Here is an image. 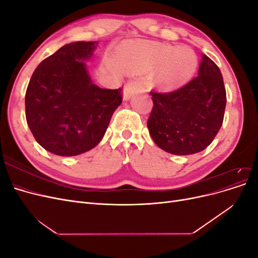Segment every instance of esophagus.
I'll return each instance as SVG.
<instances>
[{
	"mask_svg": "<svg viewBox=\"0 0 258 258\" xmlns=\"http://www.w3.org/2000/svg\"><path fill=\"white\" fill-rule=\"evenodd\" d=\"M142 88V85L139 81H131L124 85L122 90V98L123 100H129L130 98L134 97L136 93H138Z\"/></svg>",
	"mask_w": 258,
	"mask_h": 258,
	"instance_id": "esophagus-1",
	"label": "esophagus"
}]
</instances>
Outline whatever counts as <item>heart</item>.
<instances>
[{
	"mask_svg": "<svg viewBox=\"0 0 258 258\" xmlns=\"http://www.w3.org/2000/svg\"><path fill=\"white\" fill-rule=\"evenodd\" d=\"M134 68L142 71L157 69L155 82L162 90H172L188 81L197 67V57L187 47L137 43L127 46Z\"/></svg>",
	"mask_w": 258,
	"mask_h": 258,
	"instance_id": "b5f03b06",
	"label": "heart"
}]
</instances>
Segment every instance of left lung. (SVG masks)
<instances>
[{
  "label": "left lung",
  "mask_w": 258,
  "mask_h": 258,
  "mask_svg": "<svg viewBox=\"0 0 258 258\" xmlns=\"http://www.w3.org/2000/svg\"><path fill=\"white\" fill-rule=\"evenodd\" d=\"M153 110L147 120L156 145L173 155H191L207 148L220 131L226 107L221 70L202 54L198 76L175 91L151 92Z\"/></svg>",
  "instance_id": "left-lung-1"
}]
</instances>
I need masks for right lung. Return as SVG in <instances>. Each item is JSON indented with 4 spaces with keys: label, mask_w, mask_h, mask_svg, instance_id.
<instances>
[{
    "label": "right lung",
    "mask_w": 258,
    "mask_h": 258,
    "mask_svg": "<svg viewBox=\"0 0 258 258\" xmlns=\"http://www.w3.org/2000/svg\"><path fill=\"white\" fill-rule=\"evenodd\" d=\"M98 42L62 46L35 69L26 92V118L33 137L54 155L76 156L102 140L121 89L100 88L88 68Z\"/></svg>",
    "instance_id": "right-lung-1"
}]
</instances>
